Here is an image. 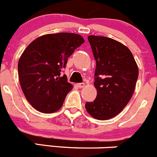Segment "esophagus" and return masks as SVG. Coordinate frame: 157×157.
I'll return each instance as SVG.
<instances>
[{"label":"esophagus","instance_id":"34e87169","mask_svg":"<svg viewBox=\"0 0 157 157\" xmlns=\"http://www.w3.org/2000/svg\"><path fill=\"white\" fill-rule=\"evenodd\" d=\"M77 86H78V87L82 88L85 86V83H77Z\"/></svg>","mask_w":157,"mask_h":157}]
</instances>
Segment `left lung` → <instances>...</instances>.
Returning a JSON list of instances; mask_svg holds the SVG:
<instances>
[{
  "label": "left lung",
  "mask_w": 157,
  "mask_h": 157,
  "mask_svg": "<svg viewBox=\"0 0 157 157\" xmlns=\"http://www.w3.org/2000/svg\"><path fill=\"white\" fill-rule=\"evenodd\" d=\"M96 60L94 86L97 95L86 102V111L104 121L119 114L131 99L138 78V67L129 48L106 36L87 37Z\"/></svg>",
  "instance_id": "1"
}]
</instances>
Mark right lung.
<instances>
[{
    "label": "right lung",
    "mask_w": 157,
    "mask_h": 157,
    "mask_svg": "<svg viewBox=\"0 0 157 157\" xmlns=\"http://www.w3.org/2000/svg\"><path fill=\"white\" fill-rule=\"evenodd\" d=\"M83 43V38L74 33H50L35 39L24 51L18 62L20 83L36 110L51 113L61 107L73 86L60 72Z\"/></svg>",
    "instance_id": "obj_1"
}]
</instances>
